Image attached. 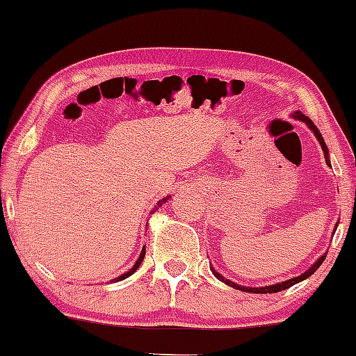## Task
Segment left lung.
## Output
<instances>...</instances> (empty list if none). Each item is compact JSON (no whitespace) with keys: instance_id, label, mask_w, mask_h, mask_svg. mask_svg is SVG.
<instances>
[{"instance_id":"8db88e82","label":"left lung","mask_w":356,"mask_h":356,"mask_svg":"<svg viewBox=\"0 0 356 356\" xmlns=\"http://www.w3.org/2000/svg\"><path fill=\"white\" fill-rule=\"evenodd\" d=\"M293 118H295V120H300V121H303V123H305L306 126H308V128H309L311 131H313V134L316 136V139H318V143L321 144V149H323V152H324L325 163H327L329 167H330V160H329V149H327V145H325V143H324V139H323V134L319 133V129L316 128L313 121H311V120L308 118V116H305L303 113H301V111H295V113H293ZM337 225H339V222L335 223L334 233H335V230H337ZM324 259H325V254L319 256V257H318V261H316L314 264L311 266L308 270L303 272V274H301V275H298V277H293V279H289V280H285V282H280V284H274V285H266V286H243V285H240V284H235V282H232V280L225 279V277L218 274V272H217L216 269H213L212 266H211V270H212V274L216 275L218 280L223 282V284H227L228 286H233V289H236V290L248 291V293H277V291H282V290H285V289H290V286H293L295 284H298V282H303V280L308 279L309 275H313L314 272L319 269V266L323 264Z\"/></svg>"}]
</instances>
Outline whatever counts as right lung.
Wrapping results in <instances>:
<instances>
[{"label": "right lung", "mask_w": 356, "mask_h": 356, "mask_svg": "<svg viewBox=\"0 0 356 356\" xmlns=\"http://www.w3.org/2000/svg\"><path fill=\"white\" fill-rule=\"evenodd\" d=\"M168 199H170V196H167V197H163V199H160V201H159V202H157V204H155V206H154V209H152V211H150V213H154L155 211H157V209H159V207H162V206H163V204L168 201ZM144 256H145V246L143 248V251H140V254H139V257H138V261H136V262H134V266H133V267H131V269H129L128 272H124V274H121L120 277H116V279H113V280H111V282H120V280H124V279H128V277H129V275H133V274H134V272L139 269L140 262H143V261H144Z\"/></svg>", "instance_id": "obj_1"}]
</instances>
